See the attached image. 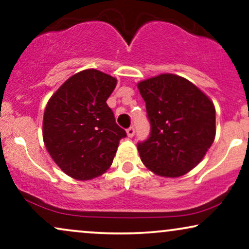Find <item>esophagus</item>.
I'll return each mask as SVG.
<instances>
[{
	"label": "esophagus",
	"mask_w": 249,
	"mask_h": 249,
	"mask_svg": "<svg viewBox=\"0 0 249 249\" xmlns=\"http://www.w3.org/2000/svg\"><path fill=\"white\" fill-rule=\"evenodd\" d=\"M127 135L129 137H133L135 135V128H134V125H130L129 128L127 129Z\"/></svg>",
	"instance_id": "esophagus-1"
}]
</instances>
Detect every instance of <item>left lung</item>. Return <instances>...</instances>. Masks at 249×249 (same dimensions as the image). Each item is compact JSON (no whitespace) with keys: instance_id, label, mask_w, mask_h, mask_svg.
<instances>
[{"instance_id":"8db88e82","label":"left lung","mask_w":249,"mask_h":249,"mask_svg":"<svg viewBox=\"0 0 249 249\" xmlns=\"http://www.w3.org/2000/svg\"><path fill=\"white\" fill-rule=\"evenodd\" d=\"M150 135L137 143L141 160L163 177H179L205 156L215 137V108L188 79L164 73L137 84Z\"/></svg>"}]
</instances>
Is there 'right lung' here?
<instances>
[{
	"label": "right lung",
	"instance_id": "1",
	"mask_svg": "<svg viewBox=\"0 0 249 249\" xmlns=\"http://www.w3.org/2000/svg\"><path fill=\"white\" fill-rule=\"evenodd\" d=\"M115 86V78L98 70H85L67 79L46 105V150L74 179L89 180L106 172L120 140L127 136L106 102Z\"/></svg>",
	"mask_w": 249,
	"mask_h": 249
}]
</instances>
